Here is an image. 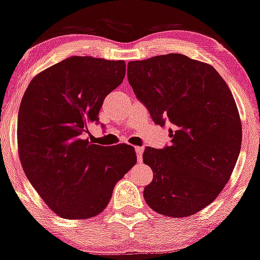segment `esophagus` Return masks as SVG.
I'll return each instance as SVG.
<instances>
[{
    "instance_id": "1",
    "label": "esophagus",
    "mask_w": 260,
    "mask_h": 260,
    "mask_svg": "<svg viewBox=\"0 0 260 260\" xmlns=\"http://www.w3.org/2000/svg\"><path fill=\"white\" fill-rule=\"evenodd\" d=\"M143 147H136V153H137V160H138V162H142L143 160Z\"/></svg>"
}]
</instances>
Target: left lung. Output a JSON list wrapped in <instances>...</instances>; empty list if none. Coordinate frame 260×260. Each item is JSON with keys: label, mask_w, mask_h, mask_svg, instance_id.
<instances>
[{"label": "left lung", "mask_w": 260, "mask_h": 260, "mask_svg": "<svg viewBox=\"0 0 260 260\" xmlns=\"http://www.w3.org/2000/svg\"><path fill=\"white\" fill-rule=\"evenodd\" d=\"M127 77L155 123H172L171 144L143 154L154 174L145 202L161 215H193L215 201L240 155L242 126L232 92L215 68L181 53L128 62Z\"/></svg>", "instance_id": "left-lung-1"}]
</instances>
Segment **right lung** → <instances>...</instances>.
I'll use <instances>...</instances> for the list:
<instances>
[{"mask_svg":"<svg viewBox=\"0 0 260 260\" xmlns=\"http://www.w3.org/2000/svg\"><path fill=\"white\" fill-rule=\"evenodd\" d=\"M124 61L72 56L35 76L18 115V151L26 177L58 216L89 219L106 208L136 165L134 148L84 139L104 99L123 82Z\"/></svg>","mask_w":260,"mask_h":260,"instance_id":"1","label":"right lung"}]
</instances>
